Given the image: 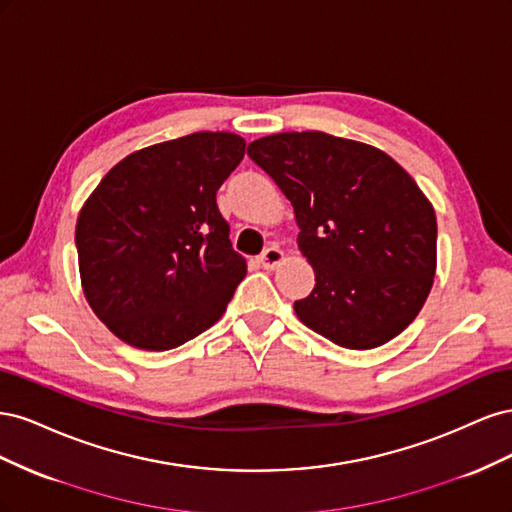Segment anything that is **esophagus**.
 <instances>
[{
    "label": "esophagus",
    "instance_id": "1",
    "mask_svg": "<svg viewBox=\"0 0 512 512\" xmlns=\"http://www.w3.org/2000/svg\"><path fill=\"white\" fill-rule=\"evenodd\" d=\"M260 265L265 267V269H275V267H280L282 262L286 260V256H284V252L280 250V247H267L265 252L260 254Z\"/></svg>",
    "mask_w": 512,
    "mask_h": 512
}]
</instances>
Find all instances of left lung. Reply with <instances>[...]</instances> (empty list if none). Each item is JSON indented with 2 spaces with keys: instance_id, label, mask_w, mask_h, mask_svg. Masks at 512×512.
Instances as JSON below:
<instances>
[{
  "instance_id": "1",
  "label": "left lung",
  "mask_w": 512,
  "mask_h": 512,
  "mask_svg": "<svg viewBox=\"0 0 512 512\" xmlns=\"http://www.w3.org/2000/svg\"><path fill=\"white\" fill-rule=\"evenodd\" d=\"M280 185L316 275L297 318L350 350L391 342L421 312L438 265L436 211L374 145L327 132H280L247 147Z\"/></svg>"
}]
</instances>
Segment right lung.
I'll return each instance as SVG.
<instances>
[{"label": "right lung", "instance_id": "add662e5", "mask_svg": "<svg viewBox=\"0 0 512 512\" xmlns=\"http://www.w3.org/2000/svg\"><path fill=\"white\" fill-rule=\"evenodd\" d=\"M245 156L232 132L138 149L89 194L76 220L81 288L128 346L162 352L209 329L247 273L215 192Z\"/></svg>", "mask_w": 512, "mask_h": 512}]
</instances>
